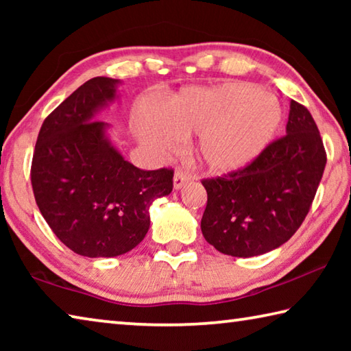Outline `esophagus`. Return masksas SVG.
I'll list each match as a JSON object with an SVG mask.
<instances>
[{"mask_svg":"<svg viewBox=\"0 0 351 351\" xmlns=\"http://www.w3.org/2000/svg\"><path fill=\"white\" fill-rule=\"evenodd\" d=\"M190 180V176L182 170H176L175 171V178H173V187L175 189H181L184 184Z\"/></svg>","mask_w":351,"mask_h":351,"instance_id":"obj_1","label":"esophagus"}]
</instances>
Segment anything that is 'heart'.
I'll use <instances>...</instances> for the list:
<instances>
[{
  "instance_id": "obj_1",
  "label": "heart",
  "mask_w": 351,
  "mask_h": 351,
  "mask_svg": "<svg viewBox=\"0 0 351 351\" xmlns=\"http://www.w3.org/2000/svg\"><path fill=\"white\" fill-rule=\"evenodd\" d=\"M282 110L274 96L249 83L189 88L164 105L162 119L141 117L139 130L148 144L167 150L173 133L199 134L197 152L212 171L228 173L252 162L274 138Z\"/></svg>"
}]
</instances>
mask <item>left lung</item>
I'll return each instance as SVG.
<instances>
[{"label":"left lung","instance_id":"1","mask_svg":"<svg viewBox=\"0 0 351 351\" xmlns=\"http://www.w3.org/2000/svg\"><path fill=\"white\" fill-rule=\"evenodd\" d=\"M325 164L311 112L291 100L283 138L245 167L201 181L207 192L201 218L206 241L232 257H254L282 246L310 212Z\"/></svg>","mask_w":351,"mask_h":351}]
</instances>
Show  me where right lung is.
<instances>
[{
    "mask_svg": "<svg viewBox=\"0 0 351 351\" xmlns=\"http://www.w3.org/2000/svg\"><path fill=\"white\" fill-rule=\"evenodd\" d=\"M119 80L94 77L45 119L31 182L41 215L64 246L83 257L132 251L150 228L156 198L173 189V170H141L123 159L94 114L116 99Z\"/></svg>",
    "mask_w": 351,
    "mask_h": 351,
    "instance_id": "add662e5",
    "label": "right lung"
}]
</instances>
